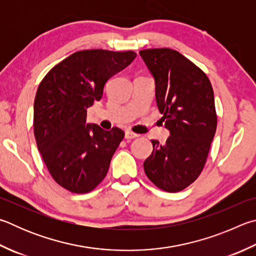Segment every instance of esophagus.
Returning a JSON list of instances; mask_svg holds the SVG:
<instances>
[{
    "label": "esophagus",
    "mask_w": 256,
    "mask_h": 256,
    "mask_svg": "<svg viewBox=\"0 0 256 256\" xmlns=\"http://www.w3.org/2000/svg\"><path fill=\"white\" fill-rule=\"evenodd\" d=\"M138 134L133 133V132H131V131H126V132H125V138H126V140H132V138H138Z\"/></svg>",
    "instance_id": "34e87169"
}]
</instances>
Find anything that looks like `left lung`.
<instances>
[{
    "label": "left lung",
    "mask_w": 256,
    "mask_h": 256,
    "mask_svg": "<svg viewBox=\"0 0 256 256\" xmlns=\"http://www.w3.org/2000/svg\"><path fill=\"white\" fill-rule=\"evenodd\" d=\"M140 56L154 78L158 108L170 132L164 144L151 140L144 172L156 187L176 192L192 184L206 164L217 126L214 90L206 74L178 51L146 49Z\"/></svg>",
    "instance_id": "1"
}]
</instances>
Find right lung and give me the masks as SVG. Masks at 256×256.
<instances>
[{
	"mask_svg": "<svg viewBox=\"0 0 256 256\" xmlns=\"http://www.w3.org/2000/svg\"><path fill=\"white\" fill-rule=\"evenodd\" d=\"M136 57L134 51H77L40 82L34 105L36 146L51 176L69 192H90L108 174L124 132L86 123L87 108L100 100L106 82Z\"/></svg>",
	"mask_w": 256,
	"mask_h": 256,
	"instance_id": "1",
	"label": "right lung"
}]
</instances>
